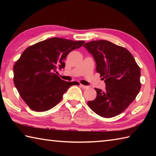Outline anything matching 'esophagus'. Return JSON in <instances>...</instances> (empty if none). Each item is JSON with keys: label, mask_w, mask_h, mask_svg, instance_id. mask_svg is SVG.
Instances as JSON below:
<instances>
[{"label": "esophagus", "mask_w": 156, "mask_h": 156, "mask_svg": "<svg viewBox=\"0 0 156 156\" xmlns=\"http://www.w3.org/2000/svg\"><path fill=\"white\" fill-rule=\"evenodd\" d=\"M80 87H81L83 88V89H88V88H89V87H88V86L83 85V84H80Z\"/></svg>", "instance_id": "34e87169"}]
</instances>
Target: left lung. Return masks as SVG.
<instances>
[{
	"label": "left lung",
	"mask_w": 156,
	"mask_h": 156,
	"mask_svg": "<svg viewBox=\"0 0 156 156\" xmlns=\"http://www.w3.org/2000/svg\"><path fill=\"white\" fill-rule=\"evenodd\" d=\"M83 47L92 54L96 63V72L106 84L105 91L95 88L97 96L88 101L89 107L104 118L119 115L139 93L140 69L127 49L109 41H91Z\"/></svg>",
	"instance_id": "obj_1"
}]
</instances>
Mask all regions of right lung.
<instances>
[{"mask_svg":"<svg viewBox=\"0 0 156 156\" xmlns=\"http://www.w3.org/2000/svg\"><path fill=\"white\" fill-rule=\"evenodd\" d=\"M84 41L51 38L27 47L14 66V83L31 109L45 112L60 102L70 86L77 82L62 80L55 72L65 68L64 60Z\"/></svg>","mask_w":156,"mask_h":156,"instance_id":"obj_1","label":"right lung"}]
</instances>
